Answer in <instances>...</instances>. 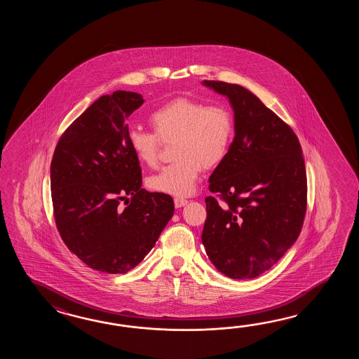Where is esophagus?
<instances>
[{
	"label": "esophagus",
	"mask_w": 359,
	"mask_h": 359,
	"mask_svg": "<svg viewBox=\"0 0 359 359\" xmlns=\"http://www.w3.org/2000/svg\"><path fill=\"white\" fill-rule=\"evenodd\" d=\"M189 201L186 200V198H175V205L176 208H182V206L186 205Z\"/></svg>",
	"instance_id": "1"
}]
</instances>
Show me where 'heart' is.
<instances>
[{"label": "heart", "instance_id": "b5f03b06", "mask_svg": "<svg viewBox=\"0 0 359 359\" xmlns=\"http://www.w3.org/2000/svg\"><path fill=\"white\" fill-rule=\"evenodd\" d=\"M150 124L154 133L140 128L128 130V145L138 161L153 167L159 158L161 142L176 141V161L147 181L151 190L172 196L191 195L203 168L224 161L235 135V121L227 107L189 97L170 100L154 110Z\"/></svg>", "mask_w": 359, "mask_h": 359}]
</instances>
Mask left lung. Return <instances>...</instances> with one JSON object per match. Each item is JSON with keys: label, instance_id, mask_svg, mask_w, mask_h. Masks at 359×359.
<instances>
[{"label": "left lung", "instance_id": "left-lung-1", "mask_svg": "<svg viewBox=\"0 0 359 359\" xmlns=\"http://www.w3.org/2000/svg\"><path fill=\"white\" fill-rule=\"evenodd\" d=\"M229 99L235 137L209 177L201 235L206 255L233 280L273 267L297 241L306 210V173L294 130L254 93L238 84L204 81Z\"/></svg>", "mask_w": 359, "mask_h": 359}]
</instances>
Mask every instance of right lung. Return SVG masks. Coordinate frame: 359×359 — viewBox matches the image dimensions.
I'll return each mask as SVG.
<instances>
[{
  "label": "right lung",
  "instance_id": "right-lung-1",
  "mask_svg": "<svg viewBox=\"0 0 359 359\" xmlns=\"http://www.w3.org/2000/svg\"><path fill=\"white\" fill-rule=\"evenodd\" d=\"M142 104L137 92L101 96L62 133L51 161L56 227L69 250L100 272L136 267L175 213L169 195L141 189L127 121Z\"/></svg>",
  "mask_w": 359,
  "mask_h": 359
}]
</instances>
